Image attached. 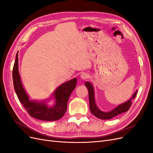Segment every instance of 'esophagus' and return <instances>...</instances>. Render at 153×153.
Returning <instances> with one entry per match:
<instances>
[{
    "label": "esophagus",
    "mask_w": 153,
    "mask_h": 153,
    "mask_svg": "<svg viewBox=\"0 0 153 153\" xmlns=\"http://www.w3.org/2000/svg\"><path fill=\"white\" fill-rule=\"evenodd\" d=\"M80 77H81V78H82V79L86 80V79H88V78H89V75L87 73H82L81 74Z\"/></svg>",
    "instance_id": "34e87169"
}]
</instances>
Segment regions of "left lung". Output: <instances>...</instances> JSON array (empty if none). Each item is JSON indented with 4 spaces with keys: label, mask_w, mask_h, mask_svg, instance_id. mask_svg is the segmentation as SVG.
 Masks as SVG:
<instances>
[{
    "label": "left lung",
    "mask_w": 153,
    "mask_h": 153,
    "mask_svg": "<svg viewBox=\"0 0 153 153\" xmlns=\"http://www.w3.org/2000/svg\"><path fill=\"white\" fill-rule=\"evenodd\" d=\"M85 85L87 88L88 91H89V108L91 110V112L94 115H95L96 117L101 119H105V120L110 119L120 114L127 112V111L129 109V108L131 107V106L132 105L131 100L135 98L137 93V91H136L133 95L132 98L130 100L127 101L126 102L119 105L116 108L113 109L112 110L110 111V112H102V111H101L98 107H97V106L95 103L93 86H92V85L89 82H86L85 83Z\"/></svg>",
    "instance_id": "1"
}]
</instances>
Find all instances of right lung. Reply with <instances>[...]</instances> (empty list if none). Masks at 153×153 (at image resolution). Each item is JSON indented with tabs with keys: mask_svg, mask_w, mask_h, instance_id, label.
Wrapping results in <instances>:
<instances>
[{
	"mask_svg": "<svg viewBox=\"0 0 153 153\" xmlns=\"http://www.w3.org/2000/svg\"><path fill=\"white\" fill-rule=\"evenodd\" d=\"M18 53L13 69V85L16 95L21 103L31 117L42 121H52L61 119L67 110V104L72 91L76 85V78L60 85L54 92L55 104L52 107H47L45 103L30 101L22 86L18 72Z\"/></svg>",
	"mask_w": 153,
	"mask_h": 153,
	"instance_id": "add662e5",
	"label": "right lung"
}]
</instances>
